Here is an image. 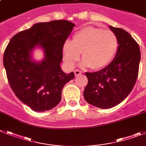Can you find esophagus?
Segmentation results:
<instances>
[{"label":"esophagus","mask_w":146,"mask_h":146,"mask_svg":"<svg viewBox=\"0 0 146 146\" xmlns=\"http://www.w3.org/2000/svg\"><path fill=\"white\" fill-rule=\"evenodd\" d=\"M74 74H75V76L77 77V76H79L81 74V72L79 70H75L74 71Z\"/></svg>","instance_id":"34e87169"}]
</instances>
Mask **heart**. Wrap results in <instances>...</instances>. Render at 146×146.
<instances>
[{
  "mask_svg": "<svg viewBox=\"0 0 146 146\" xmlns=\"http://www.w3.org/2000/svg\"><path fill=\"white\" fill-rule=\"evenodd\" d=\"M118 48L117 37L110 30L88 26L81 29L63 46V58L73 68L82 53L81 66L99 70L110 63Z\"/></svg>",
  "mask_w": 146,
  "mask_h": 146,
  "instance_id": "obj_1",
  "label": "heart"
}]
</instances>
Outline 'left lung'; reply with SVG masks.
I'll list each match as a JSON object with an SVG mask.
<instances>
[{
	"mask_svg": "<svg viewBox=\"0 0 146 146\" xmlns=\"http://www.w3.org/2000/svg\"><path fill=\"white\" fill-rule=\"evenodd\" d=\"M117 35L118 46L114 60L96 72H86L88 84L83 95L91 105L107 109L116 106L130 94L137 78L140 61L139 45L129 32L109 26Z\"/></svg>",
	"mask_w": 146,
	"mask_h": 146,
	"instance_id": "obj_1",
	"label": "left lung"
}]
</instances>
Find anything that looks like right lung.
<instances>
[{
    "label": "right lung",
    "mask_w": 146,
    "mask_h": 146,
    "mask_svg": "<svg viewBox=\"0 0 146 146\" xmlns=\"http://www.w3.org/2000/svg\"><path fill=\"white\" fill-rule=\"evenodd\" d=\"M75 24L68 21L37 23L12 37L3 54V66L14 93L35 111H48L61 100L62 89L74 78L60 68L63 46ZM41 48L44 58L32 57Z\"/></svg>",
    "instance_id": "right-lung-1"
}]
</instances>
